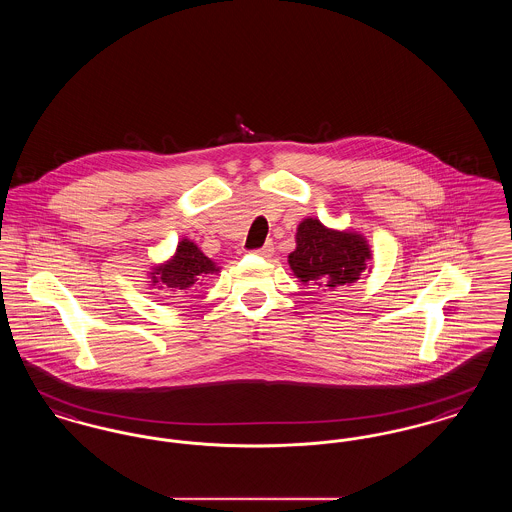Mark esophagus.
Wrapping results in <instances>:
<instances>
[{"label": "esophagus", "mask_w": 512, "mask_h": 512, "mask_svg": "<svg viewBox=\"0 0 512 512\" xmlns=\"http://www.w3.org/2000/svg\"><path fill=\"white\" fill-rule=\"evenodd\" d=\"M272 251H274L272 244H265L261 249H255L253 253H255V255H261V257H270V255H272Z\"/></svg>", "instance_id": "obj_1"}]
</instances>
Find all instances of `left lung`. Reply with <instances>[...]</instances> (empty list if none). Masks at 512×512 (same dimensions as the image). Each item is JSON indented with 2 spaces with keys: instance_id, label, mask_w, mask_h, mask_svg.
Masks as SVG:
<instances>
[{
  "instance_id": "8db88e82",
  "label": "left lung",
  "mask_w": 512,
  "mask_h": 512,
  "mask_svg": "<svg viewBox=\"0 0 512 512\" xmlns=\"http://www.w3.org/2000/svg\"><path fill=\"white\" fill-rule=\"evenodd\" d=\"M370 259L372 249L361 232L328 228L313 217L297 224L295 249L288 255L293 276L303 286H317L324 292L353 286L370 274L366 268Z\"/></svg>"
}]
</instances>
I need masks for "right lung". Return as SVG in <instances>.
Returning <instances> with one entry per match:
<instances>
[{
	"instance_id": "add662e5",
	"label": "right lung",
	"mask_w": 512,
	"mask_h": 512,
	"mask_svg": "<svg viewBox=\"0 0 512 512\" xmlns=\"http://www.w3.org/2000/svg\"><path fill=\"white\" fill-rule=\"evenodd\" d=\"M220 267L209 259L197 244L182 238L171 257L159 265H153L147 272L149 286L157 290L186 293L195 284L199 286L211 274H219ZM184 297V295H182Z\"/></svg>"
}]
</instances>
